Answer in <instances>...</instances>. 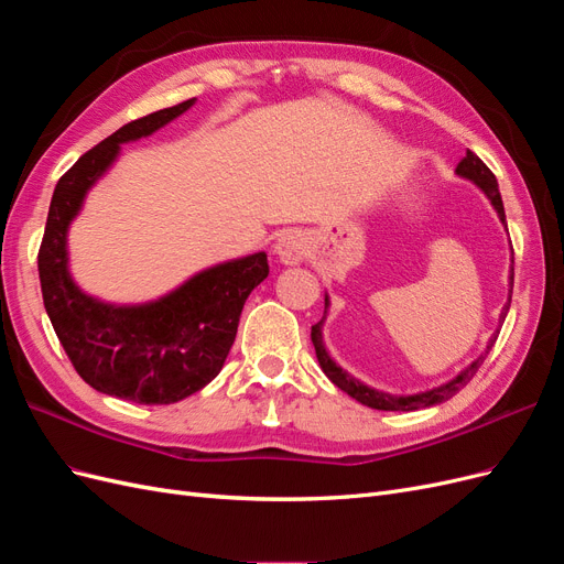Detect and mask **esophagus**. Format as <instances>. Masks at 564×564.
Returning <instances> with one entry per match:
<instances>
[{"mask_svg":"<svg viewBox=\"0 0 564 564\" xmlns=\"http://www.w3.org/2000/svg\"><path fill=\"white\" fill-rule=\"evenodd\" d=\"M272 251L284 265H299L308 256V237L301 230H289L275 242Z\"/></svg>","mask_w":564,"mask_h":564,"instance_id":"obj_1","label":"esophagus"}]
</instances>
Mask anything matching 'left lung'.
<instances>
[{"label":"left lung","instance_id":"1","mask_svg":"<svg viewBox=\"0 0 564 564\" xmlns=\"http://www.w3.org/2000/svg\"><path fill=\"white\" fill-rule=\"evenodd\" d=\"M456 176L460 178H468L473 181L480 191L487 195V199L491 202V207L497 209L499 214V220L506 226V212H503V202H501V193H499V183H497V176H494L489 172V166L475 155V152H466V158L458 162L456 166ZM510 286H513V268H510ZM510 305V299L506 303V308L499 317V324L506 319V311ZM327 308H329V296H324V317L313 324V332H311V338H313V346H315V355H317V362L322 367V371L327 373V379L338 386L344 392H348L350 398H355L357 402H362L365 406H371V409H381V412H416V409H425V406H433V404H440L449 400L452 395H456V392L464 388L473 377L475 371L480 369V365L485 362V357L489 355L491 346L497 344V334H491L489 344L485 348V352H480V357L477 360H473L466 369H460L456 377L447 383H442L437 388H431V390H423V392H414V395H392V392H386V390H377L371 388L367 383H362L360 379L350 377V373L338 367L332 355L327 352V348H324V338H322V327H324V319H327Z\"/></svg>","mask_w":564,"mask_h":564}]
</instances>
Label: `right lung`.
Wrapping results in <instances>:
<instances>
[{
    "mask_svg": "<svg viewBox=\"0 0 564 564\" xmlns=\"http://www.w3.org/2000/svg\"><path fill=\"white\" fill-rule=\"evenodd\" d=\"M193 104L133 119L84 152L56 183L37 256L46 315L79 377L98 392L139 404H172L214 381L247 296L268 278V256L259 251L202 270L158 301L115 305L84 294L70 275L67 228L91 185L122 143L155 133Z\"/></svg>",
    "mask_w": 564,
    "mask_h": 564,
    "instance_id": "add662e5",
    "label": "right lung"
}]
</instances>
